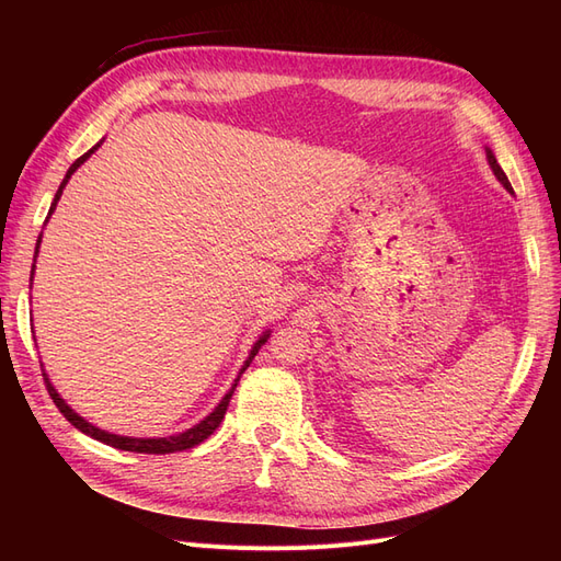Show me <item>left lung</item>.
I'll return each instance as SVG.
<instances>
[{"label": "left lung", "mask_w": 561, "mask_h": 561, "mask_svg": "<svg viewBox=\"0 0 561 561\" xmlns=\"http://www.w3.org/2000/svg\"><path fill=\"white\" fill-rule=\"evenodd\" d=\"M486 161H489V165H491V171H494V175L499 178V182L505 186L507 192L513 194V186H511V182H507V178H505V173H503V168L499 165V161H496V157H494V151H491L489 147H486Z\"/></svg>", "instance_id": "left-lung-1"}]
</instances>
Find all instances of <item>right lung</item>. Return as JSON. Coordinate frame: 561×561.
Here are the masks:
<instances>
[{"label": "right lung", "mask_w": 561, "mask_h": 561, "mask_svg": "<svg viewBox=\"0 0 561 561\" xmlns=\"http://www.w3.org/2000/svg\"><path fill=\"white\" fill-rule=\"evenodd\" d=\"M100 147V142L93 147V149H89L87 154L83 157H79L72 165H70V171H67V175H65V180L60 182V186H58V192H56V198H54V203H50V210H48V217H50V213L56 210V206H58V201H60V196H62V190H65V184H67V180L72 178V173L77 171V168L87 161L93 151ZM46 217V219H48ZM39 243H42V233H39V239H37V248H35V260H37V252H39ZM32 276H35V264H32ZM32 280V278H30ZM268 339V332H264L260 339H257V344L252 346V351H250V355H248V360H245V365L241 367V371H239V379H241V375L243 371L250 367V363H252V358L254 355H257V351L262 348V344L266 342ZM44 371V369H42ZM239 379L233 381V386H231V390L229 393L219 400V404L215 407V410L203 419L201 423H196L194 428H190V431H184V433H180V435H168V437H126V435H114V433H107V431H100V428H95L93 423H89L87 419H81L70 404H67L60 396H58V390L50 386V381H48V377H46V371H44V383H46V388H48V396H50V400L56 402V407L60 410V414L72 423L75 428H79L81 433H87V435H91L93 439H100V443H105V445H110V447H116V449H124V451H135V454H173V451H184V449H192V447H196V445H201L203 439H208L213 433H215V428L219 426V423H222V419H225V414H227V407H229V400H231V396H233V390H236V383H239Z\"/></svg>", "instance_id": "obj_1"}]
</instances>
